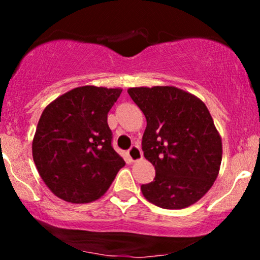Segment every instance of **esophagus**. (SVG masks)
Returning a JSON list of instances; mask_svg holds the SVG:
<instances>
[{
	"label": "esophagus",
	"instance_id": "obj_1",
	"mask_svg": "<svg viewBox=\"0 0 260 260\" xmlns=\"http://www.w3.org/2000/svg\"><path fill=\"white\" fill-rule=\"evenodd\" d=\"M128 156H129V159L132 160L133 162H137V161L143 159L142 150H140L139 147H137V145H133V147L129 149V151H128Z\"/></svg>",
	"mask_w": 260,
	"mask_h": 260
}]
</instances>
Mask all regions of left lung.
<instances>
[{
	"instance_id": "1",
	"label": "left lung",
	"mask_w": 260,
	"mask_h": 260,
	"mask_svg": "<svg viewBox=\"0 0 260 260\" xmlns=\"http://www.w3.org/2000/svg\"><path fill=\"white\" fill-rule=\"evenodd\" d=\"M128 94L144 113V156L155 178L142 184L148 202L164 209H183L203 198L215 182L222 142L205 104L172 85L129 88Z\"/></svg>"
}]
</instances>
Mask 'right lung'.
<instances>
[{
	"instance_id": "obj_1",
	"label": "right lung",
	"mask_w": 260,
	"mask_h": 260,
	"mask_svg": "<svg viewBox=\"0 0 260 260\" xmlns=\"http://www.w3.org/2000/svg\"><path fill=\"white\" fill-rule=\"evenodd\" d=\"M121 92V88L78 86L45 107L32 139V159L56 197L74 204L96 201L124 166L107 124Z\"/></svg>"
}]
</instances>
